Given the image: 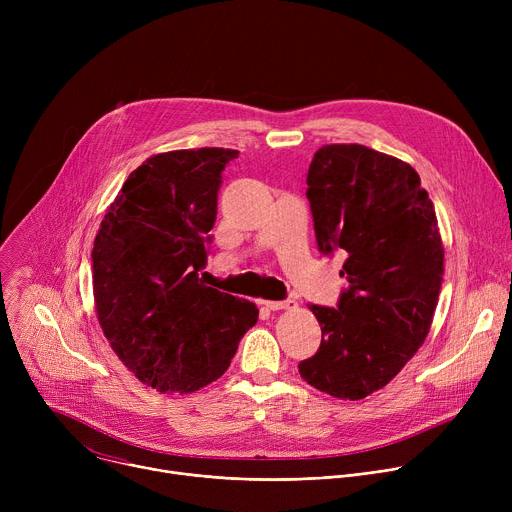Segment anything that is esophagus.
<instances>
[{
    "label": "esophagus",
    "mask_w": 512,
    "mask_h": 512,
    "mask_svg": "<svg viewBox=\"0 0 512 512\" xmlns=\"http://www.w3.org/2000/svg\"><path fill=\"white\" fill-rule=\"evenodd\" d=\"M267 310L271 312H277V310H294L298 304L294 300H281V302H273V300H267V302H261Z\"/></svg>",
    "instance_id": "34e87169"
}]
</instances>
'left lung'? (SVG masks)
Segmentation results:
<instances>
[{
  "label": "left lung",
  "mask_w": 512,
  "mask_h": 512,
  "mask_svg": "<svg viewBox=\"0 0 512 512\" xmlns=\"http://www.w3.org/2000/svg\"><path fill=\"white\" fill-rule=\"evenodd\" d=\"M318 249L346 251L336 308L310 310L322 342L298 364L338 399L383 389L423 344L440 298L444 245L433 202L405 162L358 143L324 145L308 170Z\"/></svg>",
  "instance_id": "obj_1"
}]
</instances>
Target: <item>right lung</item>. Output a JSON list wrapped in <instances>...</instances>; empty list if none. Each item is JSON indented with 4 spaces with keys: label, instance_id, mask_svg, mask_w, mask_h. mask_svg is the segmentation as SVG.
Returning <instances> with one entry per match:
<instances>
[{
    "label": "right lung",
    "instance_id": "right-lung-1",
    "mask_svg": "<svg viewBox=\"0 0 512 512\" xmlns=\"http://www.w3.org/2000/svg\"><path fill=\"white\" fill-rule=\"evenodd\" d=\"M237 150L152 156L129 174L95 237L93 291L105 338L160 393H194L223 377L253 302L204 285L218 188Z\"/></svg>",
    "mask_w": 512,
    "mask_h": 512
}]
</instances>
